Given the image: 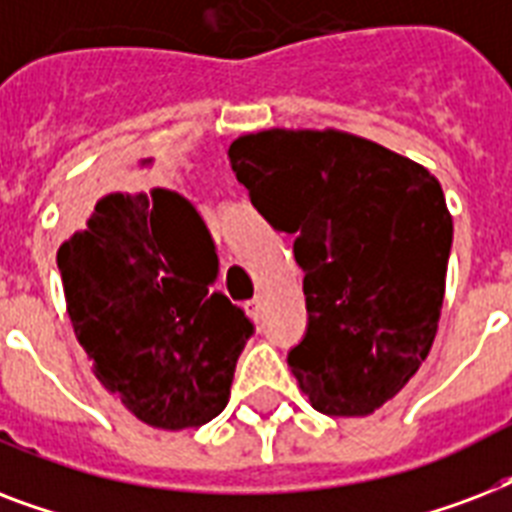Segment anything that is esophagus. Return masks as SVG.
<instances>
[{
  "label": "esophagus",
  "instance_id": "obj_1",
  "mask_svg": "<svg viewBox=\"0 0 512 512\" xmlns=\"http://www.w3.org/2000/svg\"><path fill=\"white\" fill-rule=\"evenodd\" d=\"M247 313H249V319H252V321L263 319V303H260V297H257V300H249Z\"/></svg>",
  "mask_w": 512,
  "mask_h": 512
}]
</instances>
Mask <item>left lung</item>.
<instances>
[{
	"instance_id": "obj_1",
	"label": "left lung",
	"mask_w": 512,
	"mask_h": 512,
	"mask_svg": "<svg viewBox=\"0 0 512 512\" xmlns=\"http://www.w3.org/2000/svg\"><path fill=\"white\" fill-rule=\"evenodd\" d=\"M257 212L295 233L305 337L289 366L316 412L364 417L428 358L444 305L452 215L436 177L337 130H263L228 148Z\"/></svg>"
}]
</instances>
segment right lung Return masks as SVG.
Segmentation results:
<instances>
[{"mask_svg":"<svg viewBox=\"0 0 512 512\" xmlns=\"http://www.w3.org/2000/svg\"><path fill=\"white\" fill-rule=\"evenodd\" d=\"M58 268L92 372L151 428H199L223 412L255 327L223 292L215 241L167 188L76 196Z\"/></svg>","mask_w":512,"mask_h":512,"instance_id":"1","label":"right lung"}]
</instances>
